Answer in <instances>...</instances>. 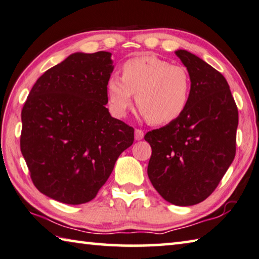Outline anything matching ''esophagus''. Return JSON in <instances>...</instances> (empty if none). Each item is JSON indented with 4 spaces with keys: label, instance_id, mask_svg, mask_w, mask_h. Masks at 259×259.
<instances>
[{
    "label": "esophagus",
    "instance_id": "obj_1",
    "mask_svg": "<svg viewBox=\"0 0 259 259\" xmlns=\"http://www.w3.org/2000/svg\"><path fill=\"white\" fill-rule=\"evenodd\" d=\"M144 138V131L140 129L135 130V139L136 140H142Z\"/></svg>",
    "mask_w": 259,
    "mask_h": 259
}]
</instances>
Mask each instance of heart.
<instances>
[{"label": "heart", "mask_w": 259, "mask_h": 259, "mask_svg": "<svg viewBox=\"0 0 259 259\" xmlns=\"http://www.w3.org/2000/svg\"><path fill=\"white\" fill-rule=\"evenodd\" d=\"M136 94V104L152 124H165L186 111L191 95V77L182 65L171 64L155 55L126 61L122 77L112 76L107 95L112 111L123 116Z\"/></svg>", "instance_id": "b5f03b06"}]
</instances>
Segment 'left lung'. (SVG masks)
I'll return each mask as SVG.
<instances>
[{
    "mask_svg": "<svg viewBox=\"0 0 259 259\" xmlns=\"http://www.w3.org/2000/svg\"><path fill=\"white\" fill-rule=\"evenodd\" d=\"M176 54L191 77L190 101L178 119L145 135L147 173L168 203L191 206L211 195L233 162L238 107L222 73L190 52Z\"/></svg>",
    "mask_w": 259,
    "mask_h": 259,
    "instance_id": "1",
    "label": "left lung"
}]
</instances>
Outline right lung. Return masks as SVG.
Here are the masks:
<instances>
[{"mask_svg":"<svg viewBox=\"0 0 259 259\" xmlns=\"http://www.w3.org/2000/svg\"><path fill=\"white\" fill-rule=\"evenodd\" d=\"M111 53H73L37 79L21 111L20 149L41 194L88 203L134 143L133 126L105 105Z\"/></svg>","mask_w":259,"mask_h":259,"instance_id":"right-lung-1","label":"right lung"}]
</instances>
